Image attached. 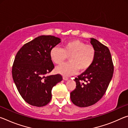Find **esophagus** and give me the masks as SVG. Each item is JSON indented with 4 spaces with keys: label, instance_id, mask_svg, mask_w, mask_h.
<instances>
[{
    "label": "esophagus",
    "instance_id": "1",
    "mask_svg": "<svg viewBox=\"0 0 128 128\" xmlns=\"http://www.w3.org/2000/svg\"><path fill=\"white\" fill-rule=\"evenodd\" d=\"M62 78H63V80H65V81H66V80H68V78L66 77V76H63V77H62Z\"/></svg>",
    "mask_w": 128,
    "mask_h": 128
}]
</instances>
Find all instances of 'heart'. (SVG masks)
Segmentation results:
<instances>
[{"label": "heart", "instance_id": "obj_1", "mask_svg": "<svg viewBox=\"0 0 128 128\" xmlns=\"http://www.w3.org/2000/svg\"><path fill=\"white\" fill-rule=\"evenodd\" d=\"M95 55L94 46L78 40L66 41L62 48L55 46L50 52L51 59L56 64H62L68 57L69 62L56 68V72L64 76L74 74L78 70L81 72L87 70L94 62Z\"/></svg>", "mask_w": 128, "mask_h": 128}]
</instances>
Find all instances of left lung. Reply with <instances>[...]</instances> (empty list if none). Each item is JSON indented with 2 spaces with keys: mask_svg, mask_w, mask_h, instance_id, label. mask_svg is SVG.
<instances>
[{
  "mask_svg": "<svg viewBox=\"0 0 128 128\" xmlns=\"http://www.w3.org/2000/svg\"><path fill=\"white\" fill-rule=\"evenodd\" d=\"M96 55L89 69L75 78V89L70 92L72 103L80 107L92 106L102 98L113 76L114 64L107 46L94 38H90Z\"/></svg>",
  "mask_w": 128,
  "mask_h": 128,
  "instance_id": "obj_1",
  "label": "left lung"
}]
</instances>
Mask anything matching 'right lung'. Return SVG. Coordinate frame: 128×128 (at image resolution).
Listing matches in <instances>:
<instances>
[{"mask_svg":"<svg viewBox=\"0 0 128 128\" xmlns=\"http://www.w3.org/2000/svg\"><path fill=\"white\" fill-rule=\"evenodd\" d=\"M60 42L56 36H40L17 52L12 66L13 80L21 96L30 105H47L51 99L52 88L62 80L59 74L46 76L54 68L50 52Z\"/></svg>","mask_w":128,"mask_h":128,"instance_id":"right-lung-1","label":"right lung"}]
</instances>
